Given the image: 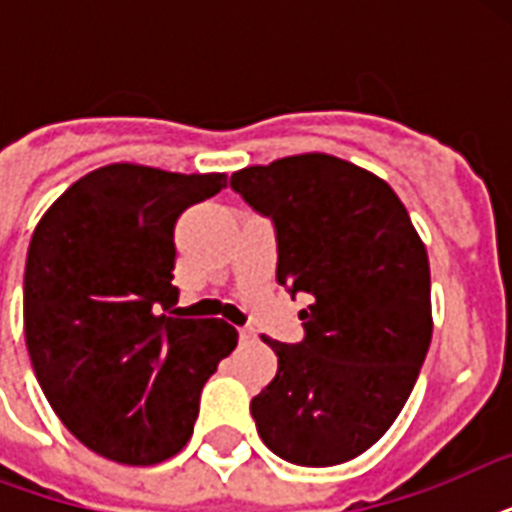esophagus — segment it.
<instances>
[{"label":"esophagus","instance_id":"1","mask_svg":"<svg viewBox=\"0 0 512 512\" xmlns=\"http://www.w3.org/2000/svg\"><path fill=\"white\" fill-rule=\"evenodd\" d=\"M239 340L241 342H252V340H255V332H252V329H247V327L239 329Z\"/></svg>","mask_w":512,"mask_h":512}]
</instances>
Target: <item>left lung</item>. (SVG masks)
I'll return each instance as SVG.
<instances>
[{"instance_id": "1", "label": "left lung", "mask_w": 512, "mask_h": 512, "mask_svg": "<svg viewBox=\"0 0 512 512\" xmlns=\"http://www.w3.org/2000/svg\"><path fill=\"white\" fill-rule=\"evenodd\" d=\"M276 225L279 284L311 295L300 345L271 340L279 372L252 398L263 444L329 468L364 454L412 393L433 337L428 252L382 177L329 154L233 172Z\"/></svg>"}]
</instances>
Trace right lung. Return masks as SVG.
<instances>
[{
	"mask_svg": "<svg viewBox=\"0 0 512 512\" xmlns=\"http://www.w3.org/2000/svg\"><path fill=\"white\" fill-rule=\"evenodd\" d=\"M106 164L36 223L23 279L31 366L52 412L106 460L146 468L188 444L204 382L239 342L223 319H175V223L225 188Z\"/></svg>",
	"mask_w": 512,
	"mask_h": 512,
	"instance_id": "add662e5",
	"label": "right lung"
}]
</instances>
